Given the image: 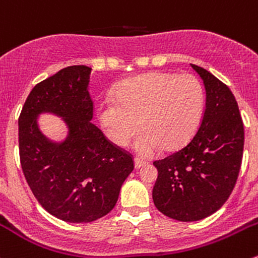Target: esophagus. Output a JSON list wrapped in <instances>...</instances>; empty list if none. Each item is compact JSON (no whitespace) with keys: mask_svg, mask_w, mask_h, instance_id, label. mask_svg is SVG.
Here are the masks:
<instances>
[{"mask_svg":"<svg viewBox=\"0 0 258 258\" xmlns=\"http://www.w3.org/2000/svg\"><path fill=\"white\" fill-rule=\"evenodd\" d=\"M147 164V162H144V160L139 159V158H134V167L135 169H139L140 167H143V165Z\"/></svg>","mask_w":258,"mask_h":258,"instance_id":"34e87169","label":"esophagus"}]
</instances>
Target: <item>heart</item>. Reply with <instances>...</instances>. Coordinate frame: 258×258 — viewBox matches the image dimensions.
<instances>
[{
	"label": "heart",
	"mask_w": 258,
	"mask_h": 258,
	"mask_svg": "<svg viewBox=\"0 0 258 258\" xmlns=\"http://www.w3.org/2000/svg\"><path fill=\"white\" fill-rule=\"evenodd\" d=\"M205 106L203 88L189 74L150 73L121 84L114 99L101 103L98 119L106 137L124 147L139 126L134 142L139 154L182 147L198 128Z\"/></svg>",
	"instance_id": "1"
}]
</instances>
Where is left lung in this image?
<instances>
[{"label": "left lung", "instance_id": "8db88e82", "mask_svg": "<svg viewBox=\"0 0 258 258\" xmlns=\"http://www.w3.org/2000/svg\"><path fill=\"white\" fill-rule=\"evenodd\" d=\"M190 66L206 89L201 125L185 147L153 163L158 169L153 202L163 215L182 222L213 215L228 200L244 143L241 114L228 86L206 69Z\"/></svg>", "mask_w": 258, "mask_h": 258}]
</instances>
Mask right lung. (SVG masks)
I'll list each match as a JSON object with an SVG mask.
<instances>
[{
	"instance_id": "add662e5",
	"label": "right lung",
	"mask_w": 258,
	"mask_h": 258,
	"mask_svg": "<svg viewBox=\"0 0 258 258\" xmlns=\"http://www.w3.org/2000/svg\"><path fill=\"white\" fill-rule=\"evenodd\" d=\"M90 74L88 66H69L41 81L19 118L20 160L27 184L50 215L70 223L108 215L134 169L132 155L91 123ZM46 112L66 123L68 135L61 142L39 130L37 118Z\"/></svg>"
}]
</instances>
